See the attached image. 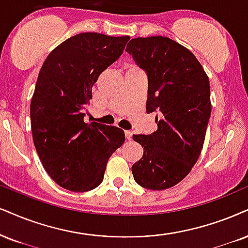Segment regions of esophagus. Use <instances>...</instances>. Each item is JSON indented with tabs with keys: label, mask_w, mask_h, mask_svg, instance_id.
Returning <instances> with one entry per match:
<instances>
[{
	"label": "esophagus",
	"mask_w": 248,
	"mask_h": 248,
	"mask_svg": "<svg viewBox=\"0 0 248 248\" xmlns=\"http://www.w3.org/2000/svg\"><path fill=\"white\" fill-rule=\"evenodd\" d=\"M125 138L127 140L132 139V132H131V131H125Z\"/></svg>",
	"instance_id": "obj_1"
}]
</instances>
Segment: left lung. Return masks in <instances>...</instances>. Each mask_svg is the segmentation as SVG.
<instances>
[{"instance_id":"8db88e82","label":"left lung","mask_w":248,"mask_h":248,"mask_svg":"<svg viewBox=\"0 0 248 248\" xmlns=\"http://www.w3.org/2000/svg\"><path fill=\"white\" fill-rule=\"evenodd\" d=\"M126 51L147 72L146 111H157V130L133 134L143 155L132 166L134 180L148 189H167L182 182L202 149L212 112L207 73L184 46L167 36L130 40Z\"/></svg>"}]
</instances>
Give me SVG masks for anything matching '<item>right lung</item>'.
Listing matches in <instances>:
<instances>
[{
    "mask_svg": "<svg viewBox=\"0 0 248 248\" xmlns=\"http://www.w3.org/2000/svg\"><path fill=\"white\" fill-rule=\"evenodd\" d=\"M129 40L80 33L57 46L42 64L31 100V129L42 166L63 188L97 187L109 157L125 141L123 130L84 117L92 87Z\"/></svg>",
    "mask_w": 248,
    "mask_h": 248,
    "instance_id": "right-lung-1",
    "label": "right lung"
}]
</instances>
